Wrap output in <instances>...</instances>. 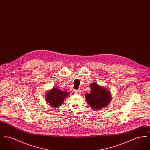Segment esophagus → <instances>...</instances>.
Masks as SVG:
<instances>
[{
	"instance_id": "obj_1",
	"label": "esophagus",
	"mask_w": 150,
	"mask_h": 150,
	"mask_svg": "<svg viewBox=\"0 0 150 150\" xmlns=\"http://www.w3.org/2000/svg\"><path fill=\"white\" fill-rule=\"evenodd\" d=\"M81 92L80 90H74V93L75 94H79Z\"/></svg>"
}]
</instances>
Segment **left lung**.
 <instances>
[{
  "label": "left lung",
  "mask_w": 150,
  "mask_h": 150,
  "mask_svg": "<svg viewBox=\"0 0 150 150\" xmlns=\"http://www.w3.org/2000/svg\"><path fill=\"white\" fill-rule=\"evenodd\" d=\"M90 86L91 87V92L86 94L88 103L93 110H98L106 107L111 100L110 92L96 83H92Z\"/></svg>",
  "instance_id": "left-lung-1"
}]
</instances>
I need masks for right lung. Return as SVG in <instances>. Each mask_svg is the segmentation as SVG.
<instances>
[{"label": "right lung", "instance_id": "add662e5", "mask_svg": "<svg viewBox=\"0 0 150 150\" xmlns=\"http://www.w3.org/2000/svg\"><path fill=\"white\" fill-rule=\"evenodd\" d=\"M69 95V93L61 91L57 88H53L47 93L45 100L52 107L57 108L62 105L64 98Z\"/></svg>", "mask_w": 150, "mask_h": 150}]
</instances>
